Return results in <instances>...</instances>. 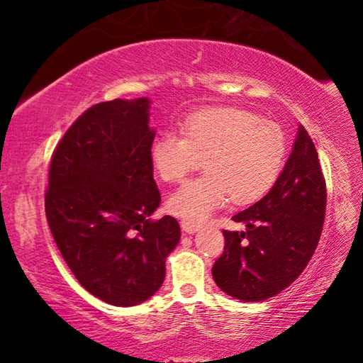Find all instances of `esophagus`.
Masks as SVG:
<instances>
[{
    "label": "esophagus",
    "mask_w": 363,
    "mask_h": 363,
    "mask_svg": "<svg viewBox=\"0 0 363 363\" xmlns=\"http://www.w3.org/2000/svg\"><path fill=\"white\" fill-rule=\"evenodd\" d=\"M181 227L186 233H195V232L200 230V224L190 223V220H181Z\"/></svg>",
    "instance_id": "obj_1"
}]
</instances>
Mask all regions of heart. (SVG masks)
<instances>
[{
  "label": "heart",
  "mask_w": 363,
  "mask_h": 363,
  "mask_svg": "<svg viewBox=\"0 0 363 363\" xmlns=\"http://www.w3.org/2000/svg\"><path fill=\"white\" fill-rule=\"evenodd\" d=\"M286 155L279 125L242 108L201 110L187 118L182 136L164 133L150 158L167 182L181 181L203 164L206 173L184 182L168 199L176 216L200 223L229 200L248 205L262 199L279 179Z\"/></svg>",
  "instance_id": "heart-1"
}]
</instances>
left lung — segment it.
<instances>
[{"mask_svg":"<svg viewBox=\"0 0 363 363\" xmlns=\"http://www.w3.org/2000/svg\"><path fill=\"white\" fill-rule=\"evenodd\" d=\"M327 189L315 145L303 125L272 189L232 219L245 232L223 230L224 253L211 269L216 285L243 303L272 298L303 272L317 248Z\"/></svg>","mask_w":363,"mask_h":363,"instance_id":"8db88e82","label":"left lung"}]
</instances>
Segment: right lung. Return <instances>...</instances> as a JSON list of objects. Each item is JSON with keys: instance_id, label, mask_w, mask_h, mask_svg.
<instances>
[{"instance_id": "obj_1", "label": "right lung", "mask_w": 363, "mask_h": 363, "mask_svg": "<svg viewBox=\"0 0 363 363\" xmlns=\"http://www.w3.org/2000/svg\"><path fill=\"white\" fill-rule=\"evenodd\" d=\"M150 99L96 104L52 153L49 229L67 266L104 303H144L164 280L181 238L177 220H152L162 196L153 181Z\"/></svg>"}]
</instances>
